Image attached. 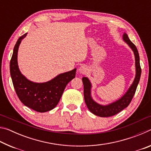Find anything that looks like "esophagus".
<instances>
[{"mask_svg": "<svg viewBox=\"0 0 151 151\" xmlns=\"http://www.w3.org/2000/svg\"><path fill=\"white\" fill-rule=\"evenodd\" d=\"M78 71L81 74H85L87 71V68L85 66H81L78 68Z\"/></svg>", "mask_w": 151, "mask_h": 151, "instance_id": "1", "label": "esophagus"}]
</instances>
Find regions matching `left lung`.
<instances>
[{"mask_svg": "<svg viewBox=\"0 0 151 151\" xmlns=\"http://www.w3.org/2000/svg\"><path fill=\"white\" fill-rule=\"evenodd\" d=\"M122 39H123L124 41L129 45L134 52L135 57V66H136V76H135L133 83L130 86L129 90L121 99L114 102V103L108 104V105H101V104H98L93 101V99L91 97V83L90 81L86 77H83L82 78L84 85V98H85L86 106L92 113L96 116L101 117H109L116 114L125 108H127L133 98L138 84L139 83L140 75H141V68H140V65L139 52H138L136 46L130 40L126 33L123 34Z\"/></svg>", "mask_w": 151, "mask_h": 151, "instance_id": "left-lung-1", "label": "left lung"}]
</instances>
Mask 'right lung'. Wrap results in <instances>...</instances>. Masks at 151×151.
Listing matches in <instances>:
<instances>
[{
  "label": "right lung",
  "mask_w": 151,
  "mask_h": 151,
  "mask_svg": "<svg viewBox=\"0 0 151 151\" xmlns=\"http://www.w3.org/2000/svg\"><path fill=\"white\" fill-rule=\"evenodd\" d=\"M27 35V33H25L21 36L14 47L10 62L12 83L18 97L25 106L37 112H47L57 105L66 86L75 77L76 68L60 74L46 83H33L28 80L20 73L17 63L19 47Z\"/></svg>",
  "instance_id": "add662e5"
}]
</instances>
